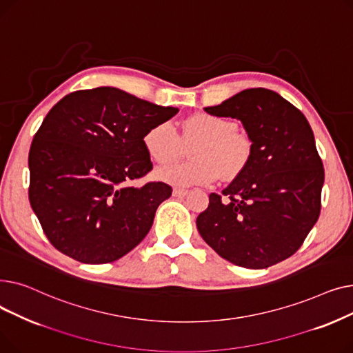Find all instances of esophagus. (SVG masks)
<instances>
[{
    "instance_id": "esophagus-1",
    "label": "esophagus",
    "mask_w": 353,
    "mask_h": 353,
    "mask_svg": "<svg viewBox=\"0 0 353 353\" xmlns=\"http://www.w3.org/2000/svg\"><path fill=\"white\" fill-rule=\"evenodd\" d=\"M188 193H189V190H186V189H180V188H174L173 189V196H176V197L186 196Z\"/></svg>"
}]
</instances>
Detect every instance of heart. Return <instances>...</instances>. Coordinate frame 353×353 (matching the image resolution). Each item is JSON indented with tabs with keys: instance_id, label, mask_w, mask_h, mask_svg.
I'll use <instances>...</instances> for the list:
<instances>
[{
	"instance_id": "1",
	"label": "heart",
	"mask_w": 353,
	"mask_h": 353,
	"mask_svg": "<svg viewBox=\"0 0 353 353\" xmlns=\"http://www.w3.org/2000/svg\"><path fill=\"white\" fill-rule=\"evenodd\" d=\"M181 140H197L190 148L193 160L165 164L156 172L159 180L179 188L209 184L219 174L223 180H233L246 170L253 153L252 140L237 132L234 121L210 113H196L184 120ZM143 141L148 156L157 163L174 160L181 150L170 123L153 125Z\"/></svg>"
}]
</instances>
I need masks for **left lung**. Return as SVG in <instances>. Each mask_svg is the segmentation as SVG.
<instances>
[{
    "instance_id": "8db88e82",
    "label": "left lung",
    "mask_w": 353,
    "mask_h": 353,
    "mask_svg": "<svg viewBox=\"0 0 353 353\" xmlns=\"http://www.w3.org/2000/svg\"><path fill=\"white\" fill-rule=\"evenodd\" d=\"M206 113L242 121L253 144L246 170L196 225L226 261L265 269L290 257L318 221L325 180L313 132L301 110L268 88H248Z\"/></svg>"
}]
</instances>
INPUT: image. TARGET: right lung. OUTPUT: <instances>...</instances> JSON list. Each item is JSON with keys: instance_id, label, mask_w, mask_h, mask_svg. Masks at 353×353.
<instances>
[{"instance_id": "obj_1", "label": "right lung", "mask_w": 353, "mask_h": 353, "mask_svg": "<svg viewBox=\"0 0 353 353\" xmlns=\"http://www.w3.org/2000/svg\"><path fill=\"white\" fill-rule=\"evenodd\" d=\"M177 111L114 87L74 91L48 111L30 148L28 197L55 249L103 265L141 242L172 188L130 183L153 169L145 133Z\"/></svg>"}]
</instances>
